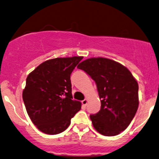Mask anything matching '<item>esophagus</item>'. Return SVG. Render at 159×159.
Instances as JSON below:
<instances>
[{"label":"esophagus","instance_id":"obj_1","mask_svg":"<svg viewBox=\"0 0 159 159\" xmlns=\"http://www.w3.org/2000/svg\"><path fill=\"white\" fill-rule=\"evenodd\" d=\"M87 103H88V99L85 98L83 100V101H82V104H83V107H85L87 105Z\"/></svg>","mask_w":159,"mask_h":159}]
</instances>
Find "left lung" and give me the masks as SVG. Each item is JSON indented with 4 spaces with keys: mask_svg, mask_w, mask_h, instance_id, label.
Returning <instances> with one entry per match:
<instances>
[{
    "mask_svg": "<svg viewBox=\"0 0 159 159\" xmlns=\"http://www.w3.org/2000/svg\"><path fill=\"white\" fill-rule=\"evenodd\" d=\"M96 83L101 110L90 116L94 129L104 136H116L130 125L139 105L138 83L130 70L119 62L98 57L77 66Z\"/></svg>",
    "mask_w": 159,
    "mask_h": 159,
    "instance_id": "8db88e82",
    "label": "left lung"
}]
</instances>
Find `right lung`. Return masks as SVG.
I'll use <instances>...</instances> for the list:
<instances>
[{
  "label": "right lung",
  "instance_id": "add662e5",
  "mask_svg": "<svg viewBox=\"0 0 159 159\" xmlns=\"http://www.w3.org/2000/svg\"><path fill=\"white\" fill-rule=\"evenodd\" d=\"M83 58L47 60L28 74L22 98L30 119L42 132H63L81 109V103L73 100L70 74Z\"/></svg>",
  "mask_w": 159,
  "mask_h": 159
}]
</instances>
